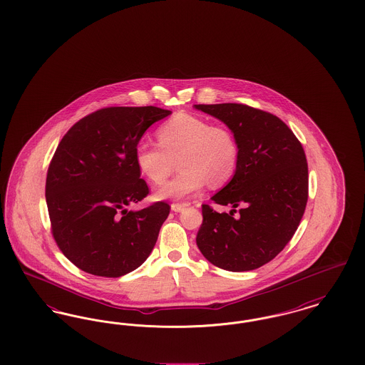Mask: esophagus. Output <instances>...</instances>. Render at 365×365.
Wrapping results in <instances>:
<instances>
[{
    "label": "esophagus",
    "instance_id": "esophagus-1",
    "mask_svg": "<svg viewBox=\"0 0 365 365\" xmlns=\"http://www.w3.org/2000/svg\"><path fill=\"white\" fill-rule=\"evenodd\" d=\"M186 207H187L186 204H173L171 209H173L174 212H182Z\"/></svg>",
    "mask_w": 365,
    "mask_h": 365
}]
</instances>
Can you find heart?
I'll use <instances>...</instances> for the list:
<instances>
[{
	"label": "heart",
	"mask_w": 365,
	"mask_h": 365,
	"mask_svg": "<svg viewBox=\"0 0 365 365\" xmlns=\"http://www.w3.org/2000/svg\"><path fill=\"white\" fill-rule=\"evenodd\" d=\"M158 143L140 140L134 158L139 173L153 185H163L174 173L179 174L157 191L158 198H183L201 190L207 182L213 187L226 185L240 163V145L234 133L223 125L178 113L157 130Z\"/></svg>",
	"instance_id": "heart-1"
}]
</instances>
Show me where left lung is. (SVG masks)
Segmentation results:
<instances>
[{
  "mask_svg": "<svg viewBox=\"0 0 365 365\" xmlns=\"http://www.w3.org/2000/svg\"><path fill=\"white\" fill-rule=\"evenodd\" d=\"M194 108L225 123L240 145L235 174L212 197L215 204L232 209L219 213L202 205L197 246L209 262L227 271L260 268L284 249L304 216L308 201L304 148L269 112L243 104Z\"/></svg>",
  "mask_w": 365,
  "mask_h": 365,
  "instance_id": "1",
  "label": "left lung"
}]
</instances>
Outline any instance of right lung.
Instances as JSON below:
<instances>
[{
    "label": "right lung",
    "instance_id": "right-lung-1",
    "mask_svg": "<svg viewBox=\"0 0 365 365\" xmlns=\"http://www.w3.org/2000/svg\"><path fill=\"white\" fill-rule=\"evenodd\" d=\"M171 115L157 106H110L75 123L58 143L46 176L54 241L79 269L119 278L152 253L170 205L128 210L149 187L134 150L153 124Z\"/></svg>",
    "mask_w": 365,
    "mask_h": 365
}]
</instances>
